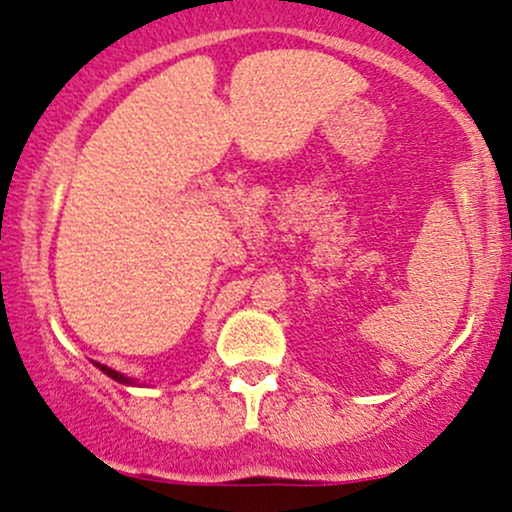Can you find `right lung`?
<instances>
[{
    "label": "right lung",
    "instance_id": "add662e5",
    "mask_svg": "<svg viewBox=\"0 0 512 512\" xmlns=\"http://www.w3.org/2000/svg\"><path fill=\"white\" fill-rule=\"evenodd\" d=\"M94 367L101 369V372H104L106 376H111V379H114V381H119V384H123V386H140V384H138V379H131V376H126V374L116 372V369L106 367V364H101V362H94Z\"/></svg>",
    "mask_w": 512,
    "mask_h": 512
}]
</instances>
